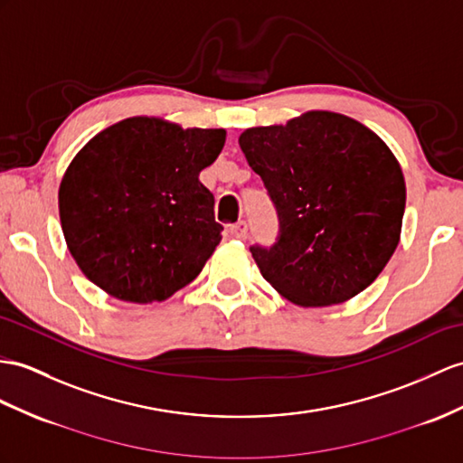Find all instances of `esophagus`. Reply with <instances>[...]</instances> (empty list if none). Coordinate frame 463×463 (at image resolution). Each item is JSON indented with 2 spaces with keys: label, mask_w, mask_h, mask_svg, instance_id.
<instances>
[{
  "label": "esophagus",
  "mask_w": 463,
  "mask_h": 463,
  "mask_svg": "<svg viewBox=\"0 0 463 463\" xmlns=\"http://www.w3.org/2000/svg\"><path fill=\"white\" fill-rule=\"evenodd\" d=\"M230 235L235 240H245L247 238V223L245 222H238L230 225Z\"/></svg>",
  "instance_id": "obj_1"
}]
</instances>
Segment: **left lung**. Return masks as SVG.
<instances>
[{"label": "left lung", "mask_w": 463, "mask_h": 463, "mask_svg": "<svg viewBox=\"0 0 463 463\" xmlns=\"http://www.w3.org/2000/svg\"><path fill=\"white\" fill-rule=\"evenodd\" d=\"M280 218L270 250L251 247L263 279L304 308L365 290L401 241L407 184L397 156L354 118L310 109L240 135Z\"/></svg>", "instance_id": "8db88e82"}]
</instances>
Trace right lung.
I'll use <instances>...</instances> for the list:
<instances>
[{
    "mask_svg": "<svg viewBox=\"0 0 463 463\" xmlns=\"http://www.w3.org/2000/svg\"><path fill=\"white\" fill-rule=\"evenodd\" d=\"M225 129L135 116L94 135L59 186L66 247L86 279L133 304L171 298L200 275L222 241L200 171Z\"/></svg>",
    "mask_w": 463,
    "mask_h": 463,
    "instance_id": "1",
    "label": "right lung"
}]
</instances>
